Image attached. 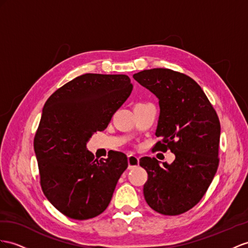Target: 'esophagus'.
Returning a JSON list of instances; mask_svg holds the SVG:
<instances>
[{"instance_id":"1","label":"esophagus","mask_w":248,"mask_h":248,"mask_svg":"<svg viewBox=\"0 0 248 248\" xmlns=\"http://www.w3.org/2000/svg\"><path fill=\"white\" fill-rule=\"evenodd\" d=\"M128 163H129V169L137 167L139 163V158L134 154H129L128 155Z\"/></svg>"}]
</instances>
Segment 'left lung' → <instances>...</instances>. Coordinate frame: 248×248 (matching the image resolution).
Instances as JSON below:
<instances>
[{"mask_svg":"<svg viewBox=\"0 0 248 248\" xmlns=\"http://www.w3.org/2000/svg\"><path fill=\"white\" fill-rule=\"evenodd\" d=\"M159 99L153 150L175 154L160 167L156 158L142 157L148 173L143 195L157 213L176 216L198 203L211 185L219 164L220 122L201 87L189 76L170 69L143 70L133 75Z\"/></svg>","mask_w":248,"mask_h":248,"instance_id":"obj_1","label":"left lung"}]
</instances>
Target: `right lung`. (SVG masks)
Returning <instances> with one entry per match:
<instances>
[{
	"instance_id": "add662e5",
	"label": "right lung",
	"mask_w": 248,
	"mask_h": 248,
	"mask_svg": "<svg viewBox=\"0 0 248 248\" xmlns=\"http://www.w3.org/2000/svg\"><path fill=\"white\" fill-rule=\"evenodd\" d=\"M133 90L124 74L87 73L50 96L34 137L41 186L50 203L67 217L87 220L109 205L128 157L112 152L94 159L87 142L104 131Z\"/></svg>"
}]
</instances>
